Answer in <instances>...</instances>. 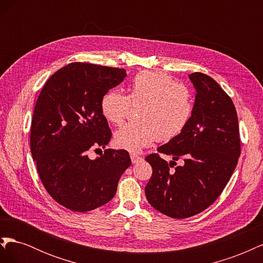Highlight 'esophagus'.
<instances>
[{
    "mask_svg": "<svg viewBox=\"0 0 263 263\" xmlns=\"http://www.w3.org/2000/svg\"><path fill=\"white\" fill-rule=\"evenodd\" d=\"M130 159H132V162H133V163H137V162H139V161L142 160V158H141L140 156L135 155V154H132V155H130Z\"/></svg>",
    "mask_w": 263,
    "mask_h": 263,
    "instance_id": "1",
    "label": "esophagus"
}]
</instances>
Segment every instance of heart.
<instances>
[{
    "mask_svg": "<svg viewBox=\"0 0 263 263\" xmlns=\"http://www.w3.org/2000/svg\"><path fill=\"white\" fill-rule=\"evenodd\" d=\"M132 106L138 107V121L121 127L114 135V144L138 153L156 139L169 141L183 132L193 113L192 93L168 74L144 71L133 79L128 94L110 90L101 100L102 115L113 125H121Z\"/></svg>",
    "mask_w": 263,
    "mask_h": 263,
    "instance_id": "b5f03b06",
    "label": "heart"
}]
</instances>
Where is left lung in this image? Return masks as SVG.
I'll list each match as a JSON object with an SVG mask.
<instances>
[{"instance_id": "8db88e82", "label": "left lung", "mask_w": 263, "mask_h": 263, "mask_svg": "<svg viewBox=\"0 0 263 263\" xmlns=\"http://www.w3.org/2000/svg\"><path fill=\"white\" fill-rule=\"evenodd\" d=\"M195 90L186 127L158 153L183 158L172 172L158 154L146 160L153 176L145 193L154 209L172 218H187L211 206L225 189L240 156V137L234 103L219 84L201 72L189 76Z\"/></svg>"}]
</instances>
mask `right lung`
Returning <instances> with one entry per match:
<instances>
[{
    "mask_svg": "<svg viewBox=\"0 0 263 263\" xmlns=\"http://www.w3.org/2000/svg\"><path fill=\"white\" fill-rule=\"evenodd\" d=\"M126 76L125 69L72 62L47 80L37 99L31 156L47 192L70 211L89 212L109 202L132 164L123 149H105L95 160L87 157L112 137L101 100Z\"/></svg>",
    "mask_w": 263,
    "mask_h": 263,
    "instance_id": "obj_1",
    "label": "right lung"
}]
</instances>
